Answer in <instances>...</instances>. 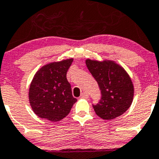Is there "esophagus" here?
<instances>
[{
    "label": "esophagus",
    "mask_w": 159,
    "mask_h": 159,
    "mask_svg": "<svg viewBox=\"0 0 159 159\" xmlns=\"http://www.w3.org/2000/svg\"><path fill=\"white\" fill-rule=\"evenodd\" d=\"M81 98H82V99H88V98H89V95L87 94V93H82V94H81Z\"/></svg>",
    "instance_id": "34e87169"
}]
</instances>
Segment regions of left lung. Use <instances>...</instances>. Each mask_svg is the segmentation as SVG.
I'll return each instance as SVG.
<instances>
[{
	"mask_svg": "<svg viewBox=\"0 0 159 159\" xmlns=\"http://www.w3.org/2000/svg\"><path fill=\"white\" fill-rule=\"evenodd\" d=\"M85 63L101 91L100 103L93 106L96 115L104 120L121 116L130 107L134 96V86L128 73L110 59H87Z\"/></svg>",
	"mask_w": 159,
	"mask_h": 159,
	"instance_id": "left-lung-1",
	"label": "left lung"
}]
</instances>
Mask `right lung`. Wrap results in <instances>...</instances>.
Masks as SVG:
<instances>
[{
  "mask_svg": "<svg viewBox=\"0 0 159 159\" xmlns=\"http://www.w3.org/2000/svg\"><path fill=\"white\" fill-rule=\"evenodd\" d=\"M74 59L52 62L36 72L29 89V102L39 118L59 121L70 113L77 99L73 97L66 72Z\"/></svg>",
  "mask_w": 159,
  "mask_h": 159,
  "instance_id": "right-lung-1",
  "label": "right lung"
}]
</instances>
